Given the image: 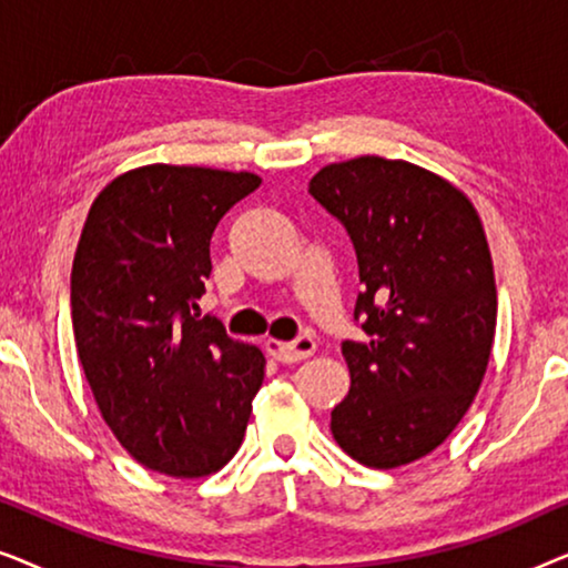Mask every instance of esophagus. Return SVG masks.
Wrapping results in <instances>:
<instances>
[{"instance_id":"esophagus-1","label":"esophagus","mask_w":568,"mask_h":568,"mask_svg":"<svg viewBox=\"0 0 568 568\" xmlns=\"http://www.w3.org/2000/svg\"><path fill=\"white\" fill-rule=\"evenodd\" d=\"M266 348H268V354L278 362H300V359H307V356L315 352V338L300 336L294 341H286V344L276 338H266Z\"/></svg>"}]
</instances>
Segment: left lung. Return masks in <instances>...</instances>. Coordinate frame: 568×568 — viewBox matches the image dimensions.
<instances>
[{
	"label": "left lung",
	"mask_w": 568,
	"mask_h": 568,
	"mask_svg": "<svg viewBox=\"0 0 568 568\" xmlns=\"http://www.w3.org/2000/svg\"><path fill=\"white\" fill-rule=\"evenodd\" d=\"M310 193L352 237L367 333L341 344L352 387L333 439L367 468H400L453 434L484 383L496 333L484 222L445 178L377 154L325 165Z\"/></svg>",
	"instance_id": "obj_1"
}]
</instances>
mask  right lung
Segmentation results:
<instances>
[{
    "mask_svg": "<svg viewBox=\"0 0 568 568\" xmlns=\"http://www.w3.org/2000/svg\"><path fill=\"white\" fill-rule=\"evenodd\" d=\"M255 173L144 165L92 201L72 266V325L84 377L115 439L144 468L204 478L243 445L261 348L230 338L196 300L224 214Z\"/></svg>",
    "mask_w": 568,
    "mask_h": 568,
    "instance_id": "1",
    "label": "right lung"
}]
</instances>
